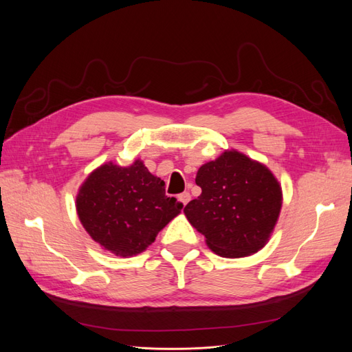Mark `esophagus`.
<instances>
[{
    "label": "esophagus",
    "mask_w": 352,
    "mask_h": 352,
    "mask_svg": "<svg viewBox=\"0 0 352 352\" xmlns=\"http://www.w3.org/2000/svg\"><path fill=\"white\" fill-rule=\"evenodd\" d=\"M177 199L182 202V206H186L188 202H189V199H190V195H189V192H184V194H180L179 197H177Z\"/></svg>",
    "instance_id": "obj_1"
}]
</instances>
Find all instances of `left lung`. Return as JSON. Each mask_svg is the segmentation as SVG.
Returning <instances> with one entry per match:
<instances>
[{
    "label": "left lung",
    "instance_id": "obj_1",
    "mask_svg": "<svg viewBox=\"0 0 352 352\" xmlns=\"http://www.w3.org/2000/svg\"><path fill=\"white\" fill-rule=\"evenodd\" d=\"M201 195L184 208L188 221L217 255L239 258L269 242L282 208V188L267 166L236 150L202 164Z\"/></svg>",
    "mask_w": 352,
    "mask_h": 352
}]
</instances>
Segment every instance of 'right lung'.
<instances>
[{"label": "right lung", "instance_id": "add662e5", "mask_svg": "<svg viewBox=\"0 0 352 352\" xmlns=\"http://www.w3.org/2000/svg\"><path fill=\"white\" fill-rule=\"evenodd\" d=\"M164 190L163 180L148 172L140 158L131 166L109 162L85 179L76 211L85 230L104 250L132 257L150 247L184 207Z\"/></svg>", "mask_w": 352, "mask_h": 352}]
</instances>
